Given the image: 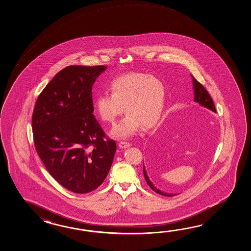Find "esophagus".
I'll list each match as a JSON object with an SVG mask.
<instances>
[{
    "instance_id": "34e87169",
    "label": "esophagus",
    "mask_w": 251,
    "mask_h": 251,
    "mask_svg": "<svg viewBox=\"0 0 251 251\" xmlns=\"http://www.w3.org/2000/svg\"><path fill=\"white\" fill-rule=\"evenodd\" d=\"M132 144H130V143H127V142H120L119 144H118V146L120 147V148H122V149H126V148H127V147H130Z\"/></svg>"
}]
</instances>
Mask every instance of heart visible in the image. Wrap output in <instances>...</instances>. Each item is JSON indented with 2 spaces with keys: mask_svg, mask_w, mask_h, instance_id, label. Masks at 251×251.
Here are the masks:
<instances>
[{
  "mask_svg": "<svg viewBox=\"0 0 251 251\" xmlns=\"http://www.w3.org/2000/svg\"><path fill=\"white\" fill-rule=\"evenodd\" d=\"M110 91L97 97L95 109L104 122L114 124L125 107L126 115L113 128L114 136L127 138L143 126L151 127L159 120L165 100V87L159 79L144 73H129L114 79Z\"/></svg>",
  "mask_w": 251,
  "mask_h": 251,
  "instance_id": "heart-1",
  "label": "heart"
}]
</instances>
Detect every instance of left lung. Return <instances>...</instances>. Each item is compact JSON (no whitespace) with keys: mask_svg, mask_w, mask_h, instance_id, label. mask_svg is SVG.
Instances as JSON below:
<instances>
[{"mask_svg":"<svg viewBox=\"0 0 251 251\" xmlns=\"http://www.w3.org/2000/svg\"><path fill=\"white\" fill-rule=\"evenodd\" d=\"M192 76V75H191ZM193 79V87H194V94H195V98H194V101L198 102L201 106L208 108L210 110H212L213 112H216V109L214 107L213 104V99L209 95L208 91H206L200 82H198V80H196L192 76ZM152 162H155V160H152ZM144 175L145 177V180L147 182V184L149 185V187L158 194L165 196V197H174L176 196V194H167V193L162 192L160 191L159 188L154 187V185L152 184V182L151 181L150 179L148 172L145 171V167L144 165Z\"/></svg>","mask_w":251,"mask_h":251,"instance_id":"1","label":"left lung"}]
</instances>
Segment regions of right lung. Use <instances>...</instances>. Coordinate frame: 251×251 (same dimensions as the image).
<instances>
[{
  "instance_id": "obj_1",
  "label": "right lung",
  "mask_w": 251,
  "mask_h": 251,
  "mask_svg": "<svg viewBox=\"0 0 251 251\" xmlns=\"http://www.w3.org/2000/svg\"><path fill=\"white\" fill-rule=\"evenodd\" d=\"M107 66L70 65L38 96L32 115L35 148L49 174L72 192L95 190L117 150L93 115L91 89Z\"/></svg>"
}]
</instances>
